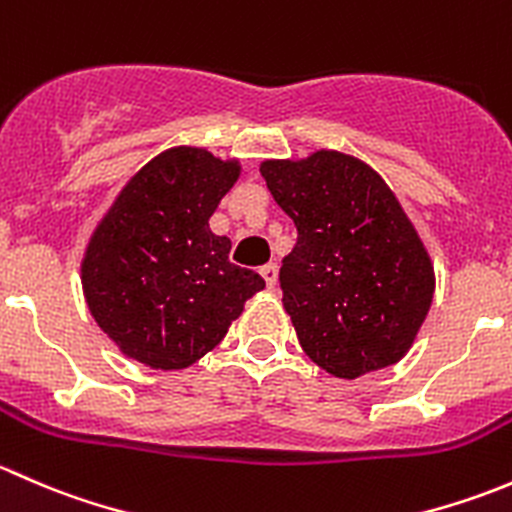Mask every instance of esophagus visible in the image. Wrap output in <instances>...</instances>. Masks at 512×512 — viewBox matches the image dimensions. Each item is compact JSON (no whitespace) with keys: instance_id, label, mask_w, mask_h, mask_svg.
Here are the masks:
<instances>
[{"instance_id":"34e87169","label":"esophagus","mask_w":512,"mask_h":512,"mask_svg":"<svg viewBox=\"0 0 512 512\" xmlns=\"http://www.w3.org/2000/svg\"><path fill=\"white\" fill-rule=\"evenodd\" d=\"M277 262H267V265H262L260 267V275L265 277V282H267V287H275L277 285Z\"/></svg>"}]
</instances>
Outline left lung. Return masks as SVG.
I'll use <instances>...</instances> for the list:
<instances>
[{"label":"left lung","mask_w":512,"mask_h":512,"mask_svg":"<svg viewBox=\"0 0 512 512\" xmlns=\"http://www.w3.org/2000/svg\"><path fill=\"white\" fill-rule=\"evenodd\" d=\"M260 173L297 227L280 287L304 354L339 379L396 364L431 307L433 265L389 185L337 151Z\"/></svg>","instance_id":"left-lung-1"}]
</instances>
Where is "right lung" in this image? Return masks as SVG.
<instances>
[{
  "label": "right lung",
  "mask_w": 512,
  "mask_h": 512,
  "mask_svg": "<svg viewBox=\"0 0 512 512\" xmlns=\"http://www.w3.org/2000/svg\"><path fill=\"white\" fill-rule=\"evenodd\" d=\"M240 175L237 160L170 148L143 165L96 227L81 262L96 324L151 369H185L218 347L265 287L230 262L208 220Z\"/></svg>",
  "instance_id": "add662e5"
}]
</instances>
